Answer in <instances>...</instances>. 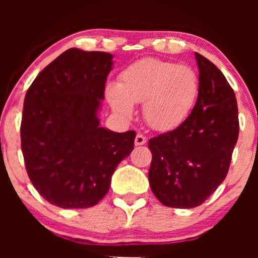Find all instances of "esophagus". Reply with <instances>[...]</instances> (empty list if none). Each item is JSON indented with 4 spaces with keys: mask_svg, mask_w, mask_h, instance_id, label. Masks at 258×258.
I'll return each mask as SVG.
<instances>
[{
    "mask_svg": "<svg viewBox=\"0 0 258 258\" xmlns=\"http://www.w3.org/2000/svg\"><path fill=\"white\" fill-rule=\"evenodd\" d=\"M146 142H147V138L144 137L143 135L138 133V135L136 136V138H135V144H136V146H143V144H146Z\"/></svg>",
    "mask_w": 258,
    "mask_h": 258,
    "instance_id": "1",
    "label": "esophagus"
}]
</instances>
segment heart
<instances>
[{
    "mask_svg": "<svg viewBox=\"0 0 258 258\" xmlns=\"http://www.w3.org/2000/svg\"><path fill=\"white\" fill-rule=\"evenodd\" d=\"M200 93V80L191 67L158 58H146L127 67L119 86L106 87L112 110L131 119L133 104L143 103L144 120L156 131H171L193 111Z\"/></svg>",
    "mask_w": 258,
    "mask_h": 258,
    "instance_id": "heart-1",
    "label": "heart"
}]
</instances>
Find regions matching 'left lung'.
Returning a JSON list of instances; mask_svg holds the SVG:
<instances>
[{
    "instance_id": "left-lung-1",
    "label": "left lung",
    "mask_w": 258,
    "mask_h": 258,
    "mask_svg": "<svg viewBox=\"0 0 258 258\" xmlns=\"http://www.w3.org/2000/svg\"><path fill=\"white\" fill-rule=\"evenodd\" d=\"M200 93L179 127L149 141V183L162 205H201L226 178L239 136L238 104L233 88L216 65L195 53Z\"/></svg>"
}]
</instances>
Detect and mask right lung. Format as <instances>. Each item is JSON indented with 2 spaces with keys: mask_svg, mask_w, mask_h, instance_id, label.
I'll return each mask as SVG.
<instances>
[{
  "mask_svg": "<svg viewBox=\"0 0 258 258\" xmlns=\"http://www.w3.org/2000/svg\"><path fill=\"white\" fill-rule=\"evenodd\" d=\"M112 55L70 48L36 76L25 94L20 139L38 194L61 209H87L110 188L131 154L135 131L111 132L97 117Z\"/></svg>",
  "mask_w": 258,
  "mask_h": 258,
  "instance_id": "1",
  "label": "right lung"
}]
</instances>
